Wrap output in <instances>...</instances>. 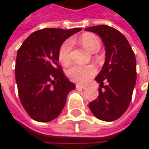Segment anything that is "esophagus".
<instances>
[{"mask_svg": "<svg viewBox=\"0 0 149 149\" xmlns=\"http://www.w3.org/2000/svg\"><path fill=\"white\" fill-rule=\"evenodd\" d=\"M76 88H77V89H81V90H84V89H86V86H84V85H82V84H76Z\"/></svg>", "mask_w": 149, "mask_h": 149, "instance_id": "1", "label": "esophagus"}]
</instances>
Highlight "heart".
<instances>
[{
	"mask_svg": "<svg viewBox=\"0 0 149 149\" xmlns=\"http://www.w3.org/2000/svg\"><path fill=\"white\" fill-rule=\"evenodd\" d=\"M79 41L87 50L92 52H97L101 47V41L99 38L93 33H84L80 37ZM72 45V41L71 40H67L62 43L58 49V59L64 65H68L71 63V51ZM96 67L92 65H73L67 70V76L70 79L75 82L86 83L96 74Z\"/></svg>",
	"mask_w": 149,
	"mask_h": 149,
	"instance_id": "b5f03b06",
	"label": "heart"
}]
</instances>
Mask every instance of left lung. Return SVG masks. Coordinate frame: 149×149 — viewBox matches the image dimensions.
Segmentation results:
<instances>
[{
  "mask_svg": "<svg viewBox=\"0 0 149 149\" xmlns=\"http://www.w3.org/2000/svg\"><path fill=\"white\" fill-rule=\"evenodd\" d=\"M100 36L105 46V62L95 77L98 97L89 104L98 119L112 122L121 117L131 102L136 81V59L125 36L118 30L99 25L85 28Z\"/></svg>",
  "mask_w": 149,
  "mask_h": 149,
  "instance_id": "left-lung-1",
  "label": "left lung"
}]
</instances>
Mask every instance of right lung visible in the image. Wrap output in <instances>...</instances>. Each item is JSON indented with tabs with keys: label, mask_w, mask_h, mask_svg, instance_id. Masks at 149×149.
I'll return each instance as SVG.
<instances>
[{
	"label": "right lung",
	"mask_w": 149,
	"mask_h": 149,
	"mask_svg": "<svg viewBox=\"0 0 149 149\" xmlns=\"http://www.w3.org/2000/svg\"><path fill=\"white\" fill-rule=\"evenodd\" d=\"M81 28H45L30 34L17 52L15 80L19 100L31 118L47 123L63 110L75 84L65 76L58 49Z\"/></svg>",
	"instance_id": "1"
}]
</instances>
